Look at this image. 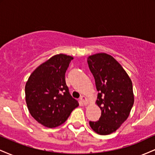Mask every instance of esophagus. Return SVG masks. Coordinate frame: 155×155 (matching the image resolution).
<instances>
[{"mask_svg":"<svg viewBox=\"0 0 155 155\" xmlns=\"http://www.w3.org/2000/svg\"><path fill=\"white\" fill-rule=\"evenodd\" d=\"M81 102L83 103V104L84 105V106H87V105L88 104V101H87V98L86 97H85V96H84V95H82L81 97Z\"/></svg>","mask_w":155,"mask_h":155,"instance_id":"esophagus-1","label":"esophagus"}]
</instances>
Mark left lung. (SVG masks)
Returning <instances> with one entry per match:
<instances>
[{"label":"left lung","instance_id":"obj_1","mask_svg":"<svg viewBox=\"0 0 155 155\" xmlns=\"http://www.w3.org/2000/svg\"><path fill=\"white\" fill-rule=\"evenodd\" d=\"M87 63L99 92L95 103L101 110L99 120L90 121V125L96 133L106 136L128 118L134 104L132 81L122 65L106 53L90 55Z\"/></svg>","mask_w":155,"mask_h":155}]
</instances>
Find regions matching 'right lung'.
Here are the masks:
<instances>
[{"label": "right lung", "mask_w": 155, "mask_h": 155, "mask_svg": "<svg viewBox=\"0 0 155 155\" xmlns=\"http://www.w3.org/2000/svg\"><path fill=\"white\" fill-rule=\"evenodd\" d=\"M72 56L54 55L37 67L25 84V101L31 116L49 128L63 124L79 106L65 83V74Z\"/></svg>", "instance_id": "1"}]
</instances>
